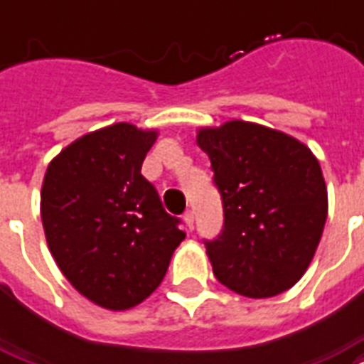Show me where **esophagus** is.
Listing matches in <instances>:
<instances>
[{"instance_id":"1","label":"esophagus","mask_w":364,"mask_h":364,"mask_svg":"<svg viewBox=\"0 0 364 364\" xmlns=\"http://www.w3.org/2000/svg\"><path fill=\"white\" fill-rule=\"evenodd\" d=\"M183 219H185V223H187L188 231H193L194 229V212L193 210H187V212H185V215H183Z\"/></svg>"}]
</instances>
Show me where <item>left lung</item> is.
Returning a JSON list of instances; mask_svg holds the SVG:
<instances>
[{
	"instance_id": "1",
	"label": "left lung",
	"mask_w": 364,
	"mask_h": 364,
	"mask_svg": "<svg viewBox=\"0 0 364 364\" xmlns=\"http://www.w3.org/2000/svg\"><path fill=\"white\" fill-rule=\"evenodd\" d=\"M221 194L223 229L204 240L213 274L246 298H273L309 267L328 196L313 152L298 139L232 120L198 132Z\"/></svg>"
}]
</instances>
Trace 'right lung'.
Returning a JSON list of instances; mask_svg holds the SVG:
<instances>
[{
    "mask_svg": "<svg viewBox=\"0 0 364 364\" xmlns=\"http://www.w3.org/2000/svg\"><path fill=\"white\" fill-rule=\"evenodd\" d=\"M156 141L120 122L76 139L47 168L41 221L55 262L93 304L122 311L149 298L185 232L141 166Z\"/></svg>",
    "mask_w": 364,
    "mask_h": 364,
    "instance_id": "obj_1",
    "label": "right lung"
}]
</instances>
